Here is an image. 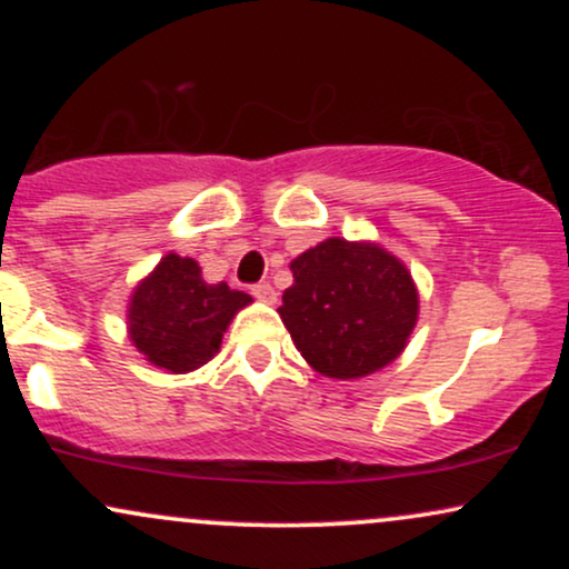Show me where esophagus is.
<instances>
[{"label":"esophagus","mask_w":569,"mask_h":569,"mask_svg":"<svg viewBox=\"0 0 569 569\" xmlns=\"http://www.w3.org/2000/svg\"><path fill=\"white\" fill-rule=\"evenodd\" d=\"M251 293L259 299V302H267V305H276V299H278V293H276V289H272L270 283L251 286Z\"/></svg>","instance_id":"1"}]
</instances>
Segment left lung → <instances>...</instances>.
<instances>
[{
	"mask_svg": "<svg viewBox=\"0 0 569 569\" xmlns=\"http://www.w3.org/2000/svg\"><path fill=\"white\" fill-rule=\"evenodd\" d=\"M293 283L278 307L312 369L358 380L388 367L417 323V286L403 262L377 243L329 238L291 262Z\"/></svg>",
	"mask_w": 569,
	"mask_h": 569,
	"instance_id": "obj_1",
	"label": "left lung"
}]
</instances>
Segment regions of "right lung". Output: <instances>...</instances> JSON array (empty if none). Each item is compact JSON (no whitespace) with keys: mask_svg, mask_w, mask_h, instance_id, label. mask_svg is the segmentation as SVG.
Here are the masks:
<instances>
[{"mask_svg":"<svg viewBox=\"0 0 569 569\" xmlns=\"http://www.w3.org/2000/svg\"><path fill=\"white\" fill-rule=\"evenodd\" d=\"M248 302V293L227 283H206L194 259L166 253L130 297V342L154 367L184 375L217 356L227 326Z\"/></svg>","mask_w":569,"mask_h":569,"instance_id":"1","label":"right lung"}]
</instances>
